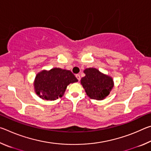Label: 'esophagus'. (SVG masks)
Here are the masks:
<instances>
[{"label": "esophagus", "instance_id": "esophagus-1", "mask_svg": "<svg viewBox=\"0 0 151 151\" xmlns=\"http://www.w3.org/2000/svg\"><path fill=\"white\" fill-rule=\"evenodd\" d=\"M76 78L78 79V81L81 80V76H80V75H78V74H77V75H76Z\"/></svg>", "mask_w": 151, "mask_h": 151}]
</instances>
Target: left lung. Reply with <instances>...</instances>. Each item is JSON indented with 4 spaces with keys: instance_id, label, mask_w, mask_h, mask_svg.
<instances>
[{
    "instance_id": "8db88e82",
    "label": "left lung",
    "mask_w": 151,
    "mask_h": 151,
    "mask_svg": "<svg viewBox=\"0 0 151 151\" xmlns=\"http://www.w3.org/2000/svg\"><path fill=\"white\" fill-rule=\"evenodd\" d=\"M84 73L85 76L81 78V84L86 94L92 99L101 101L105 99L113 88L112 77L94 68H86Z\"/></svg>"
}]
</instances>
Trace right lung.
I'll return each instance as SVG.
<instances>
[{
  "mask_svg": "<svg viewBox=\"0 0 151 151\" xmlns=\"http://www.w3.org/2000/svg\"><path fill=\"white\" fill-rule=\"evenodd\" d=\"M77 81V78L70 70L60 68H54L50 70H44L36 76L35 91L40 98L55 101L63 96L70 83Z\"/></svg>",
  "mask_w": 151,
  "mask_h": 151,
  "instance_id": "add662e5",
  "label": "right lung"
}]
</instances>
